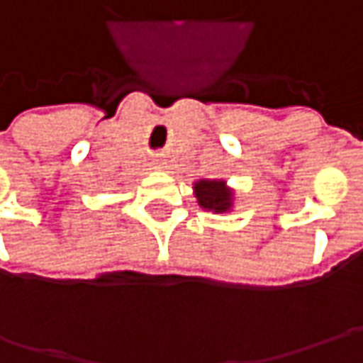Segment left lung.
I'll return each instance as SVG.
<instances>
[{"label": "left lung", "mask_w": 363, "mask_h": 363, "mask_svg": "<svg viewBox=\"0 0 363 363\" xmlns=\"http://www.w3.org/2000/svg\"><path fill=\"white\" fill-rule=\"evenodd\" d=\"M194 194L198 198V203L203 210H212L216 214L230 212L232 208V189L222 179H200L194 184Z\"/></svg>", "instance_id": "obj_1"}]
</instances>
